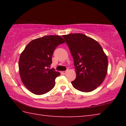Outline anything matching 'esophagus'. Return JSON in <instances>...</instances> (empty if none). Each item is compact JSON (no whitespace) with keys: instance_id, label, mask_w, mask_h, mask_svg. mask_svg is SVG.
Returning <instances> with one entry per match:
<instances>
[{"instance_id":"34e87169","label":"esophagus","mask_w":126,"mask_h":126,"mask_svg":"<svg viewBox=\"0 0 126 126\" xmlns=\"http://www.w3.org/2000/svg\"><path fill=\"white\" fill-rule=\"evenodd\" d=\"M67 71H63V72H62V73L63 74H65L67 73Z\"/></svg>"}]
</instances>
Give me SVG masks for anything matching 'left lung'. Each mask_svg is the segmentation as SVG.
Here are the masks:
<instances>
[{
	"label": "left lung",
	"instance_id": "left-lung-1",
	"mask_svg": "<svg viewBox=\"0 0 126 126\" xmlns=\"http://www.w3.org/2000/svg\"><path fill=\"white\" fill-rule=\"evenodd\" d=\"M73 58L76 78L72 82L77 90L89 92L103 82L107 73L108 58L101 46L81 33L63 35Z\"/></svg>",
	"mask_w": 126,
	"mask_h": 126
}]
</instances>
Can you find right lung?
I'll list each match as a JSON object with an SVG mask.
<instances>
[{
    "instance_id": "obj_1",
    "label": "right lung",
    "mask_w": 126,
    "mask_h": 126,
    "mask_svg": "<svg viewBox=\"0 0 126 126\" xmlns=\"http://www.w3.org/2000/svg\"><path fill=\"white\" fill-rule=\"evenodd\" d=\"M61 36L47 35L33 39L20 54L19 69L25 87L35 94L41 95L52 89L60 73L49 69L52 55L58 45L64 43Z\"/></svg>"
}]
</instances>
